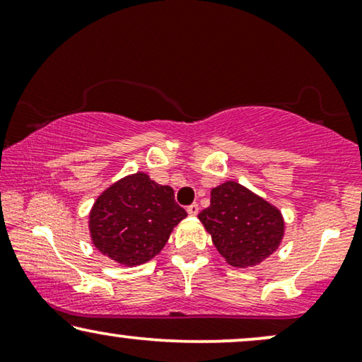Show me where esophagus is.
Here are the masks:
<instances>
[{
	"instance_id": "esophagus-1",
	"label": "esophagus",
	"mask_w": 362,
	"mask_h": 362,
	"mask_svg": "<svg viewBox=\"0 0 362 362\" xmlns=\"http://www.w3.org/2000/svg\"><path fill=\"white\" fill-rule=\"evenodd\" d=\"M186 211H187V214H189V216H196L197 212H199V206H197L196 202H192V204L187 206Z\"/></svg>"
}]
</instances>
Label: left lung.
Returning <instances> with one entry per match:
<instances>
[{"label":"left lung","instance_id":"left-lung-1","mask_svg":"<svg viewBox=\"0 0 362 362\" xmlns=\"http://www.w3.org/2000/svg\"><path fill=\"white\" fill-rule=\"evenodd\" d=\"M197 217L227 264L239 269L264 262L284 239L281 212L235 181L214 187Z\"/></svg>","mask_w":362,"mask_h":362}]
</instances>
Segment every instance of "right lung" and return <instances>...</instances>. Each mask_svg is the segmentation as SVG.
<instances>
[{"instance_id": "right-lung-1", "label": "right lung", "mask_w": 362, "mask_h": 362, "mask_svg": "<svg viewBox=\"0 0 362 362\" xmlns=\"http://www.w3.org/2000/svg\"><path fill=\"white\" fill-rule=\"evenodd\" d=\"M187 216L175 191L145 173L122 177L107 187L88 216L92 242L103 255L125 267L141 265L160 254L173 229Z\"/></svg>"}]
</instances>
